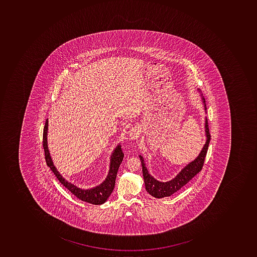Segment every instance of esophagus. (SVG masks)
Here are the masks:
<instances>
[{"mask_svg":"<svg viewBox=\"0 0 257 257\" xmlns=\"http://www.w3.org/2000/svg\"><path fill=\"white\" fill-rule=\"evenodd\" d=\"M141 135V129L138 126H135L134 129L131 130L130 133V138L131 140H137Z\"/></svg>","mask_w":257,"mask_h":257,"instance_id":"obj_1","label":"esophagus"}]
</instances>
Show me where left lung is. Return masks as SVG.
<instances>
[{
	"label": "left lung",
	"mask_w": 257,
	"mask_h": 257,
	"mask_svg": "<svg viewBox=\"0 0 257 257\" xmlns=\"http://www.w3.org/2000/svg\"><path fill=\"white\" fill-rule=\"evenodd\" d=\"M198 92H199L201 101L203 103L204 109L206 112L205 98L201 91L198 90ZM205 135L206 141H205V144L198 157L193 161L188 163V165H185L173 179L165 181V182L155 179L149 173L146 167V164H145V159L143 156L139 155L141 165H142L143 176L145 180V188L150 195L157 198L171 196V195L177 192L178 190L181 189L182 187L185 186L191 178H194L199 171H201V168L203 166L205 156H206L210 140H211V135H210L209 129H208V119L206 116L205 118Z\"/></svg>",
	"instance_id": "1"
}]
</instances>
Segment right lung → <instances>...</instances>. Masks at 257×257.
Listing matches in <instances>:
<instances>
[{
  "mask_svg": "<svg viewBox=\"0 0 257 257\" xmlns=\"http://www.w3.org/2000/svg\"><path fill=\"white\" fill-rule=\"evenodd\" d=\"M48 127H49V121L47 119L43 131V148L44 151H45V158H46L48 166L52 170L54 175H56L59 182H61L62 185L71 191V193L73 194L75 196L77 197L82 201H86L88 203L93 204V205H102L106 202V200L110 196L111 193L113 191L115 182H116V174H117L119 165L124 156L122 149H121L120 145L119 144L111 154L109 170L106 179L97 186L88 188V189H82L65 179L59 173L56 166L54 165L52 157L49 153V148H48Z\"/></svg>",
  "mask_w": 257,
  "mask_h": 257,
  "instance_id": "1",
  "label": "right lung"
}]
</instances>
